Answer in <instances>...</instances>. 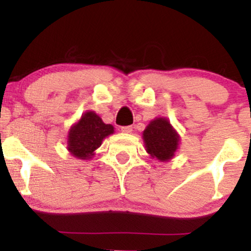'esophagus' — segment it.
Listing matches in <instances>:
<instances>
[{"label": "esophagus", "instance_id": "1", "mask_svg": "<svg viewBox=\"0 0 251 251\" xmlns=\"http://www.w3.org/2000/svg\"><path fill=\"white\" fill-rule=\"evenodd\" d=\"M120 131L124 132V133H131L132 126H122V127H120Z\"/></svg>", "mask_w": 251, "mask_h": 251}]
</instances>
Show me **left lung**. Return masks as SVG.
<instances>
[{
  "mask_svg": "<svg viewBox=\"0 0 251 251\" xmlns=\"http://www.w3.org/2000/svg\"><path fill=\"white\" fill-rule=\"evenodd\" d=\"M143 138L146 151L153 158L155 157L163 162L171 159L179 142L175 129L164 118L152 120L144 131Z\"/></svg>",
  "mask_w": 251,
  "mask_h": 251,
  "instance_id": "1",
  "label": "left lung"
}]
</instances>
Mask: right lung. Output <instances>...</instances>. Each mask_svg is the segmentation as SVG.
I'll use <instances>...</instances> for the list:
<instances>
[{"mask_svg": "<svg viewBox=\"0 0 251 251\" xmlns=\"http://www.w3.org/2000/svg\"><path fill=\"white\" fill-rule=\"evenodd\" d=\"M113 126L103 124L94 112H86L71 128L68 135V150L74 157L89 159L93 152L101 145L102 139L113 133Z\"/></svg>", "mask_w": 251, "mask_h": 251, "instance_id": "right-lung-1", "label": "right lung"}]
</instances>
